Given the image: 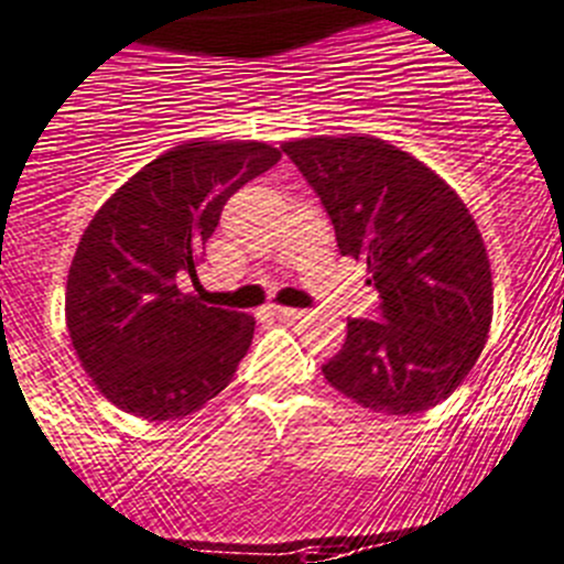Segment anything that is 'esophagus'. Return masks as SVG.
<instances>
[{"mask_svg": "<svg viewBox=\"0 0 564 564\" xmlns=\"http://www.w3.org/2000/svg\"><path fill=\"white\" fill-rule=\"evenodd\" d=\"M272 314L281 319H303L306 312H300V308H289V306H272Z\"/></svg>", "mask_w": 564, "mask_h": 564, "instance_id": "34e87169", "label": "esophagus"}]
</instances>
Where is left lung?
I'll list each match as a JSON object with an SVG mask.
<instances>
[{
    "instance_id": "left-lung-1",
    "label": "left lung",
    "mask_w": 564,
    "mask_h": 564,
    "mask_svg": "<svg viewBox=\"0 0 564 564\" xmlns=\"http://www.w3.org/2000/svg\"><path fill=\"white\" fill-rule=\"evenodd\" d=\"M323 203L341 256L365 261L376 319H347L323 365L345 398L381 414H420L467 378L492 319V275L459 194L409 152L372 135L286 141Z\"/></svg>"
}]
</instances>
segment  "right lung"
I'll use <instances>...</instances> for the list:
<instances>
[{"label": "right lung", "mask_w": 564, "mask_h": 564, "mask_svg": "<svg viewBox=\"0 0 564 564\" xmlns=\"http://www.w3.org/2000/svg\"><path fill=\"white\" fill-rule=\"evenodd\" d=\"M281 161L264 141H188L135 172L94 214L66 281L83 370L113 406L177 420L217 398L250 350L252 317L183 292L245 183Z\"/></svg>", "instance_id": "add662e5"}]
</instances>
